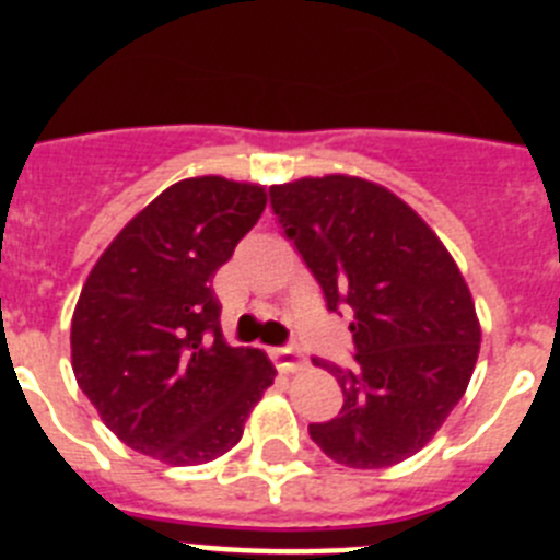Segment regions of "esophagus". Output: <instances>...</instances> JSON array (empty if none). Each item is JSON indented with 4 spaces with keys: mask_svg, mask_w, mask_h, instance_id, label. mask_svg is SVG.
<instances>
[{
    "mask_svg": "<svg viewBox=\"0 0 560 560\" xmlns=\"http://www.w3.org/2000/svg\"><path fill=\"white\" fill-rule=\"evenodd\" d=\"M271 355L277 361V370H283V373H294V370L303 368V355L296 353L294 348H275Z\"/></svg>",
    "mask_w": 560,
    "mask_h": 560,
    "instance_id": "obj_1",
    "label": "esophagus"
}]
</instances>
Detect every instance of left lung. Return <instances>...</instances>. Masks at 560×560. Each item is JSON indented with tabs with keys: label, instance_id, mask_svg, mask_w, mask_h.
<instances>
[{
	"label": "left lung",
	"instance_id": "left-lung-1",
	"mask_svg": "<svg viewBox=\"0 0 560 560\" xmlns=\"http://www.w3.org/2000/svg\"><path fill=\"white\" fill-rule=\"evenodd\" d=\"M271 210L323 289L353 314L355 364L336 375L345 404L308 434L350 468H387L434 438L479 355V319L454 257L387 187L330 173L269 187Z\"/></svg>",
	"mask_w": 560,
	"mask_h": 560
}]
</instances>
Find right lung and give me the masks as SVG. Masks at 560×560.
<instances>
[{"label":"right lung","instance_id":"obj_1","mask_svg":"<svg viewBox=\"0 0 560 560\" xmlns=\"http://www.w3.org/2000/svg\"><path fill=\"white\" fill-rule=\"evenodd\" d=\"M266 210V190L196 176L162 190L89 271L72 314V370L133 452L171 465L221 457L275 368L230 348L212 277Z\"/></svg>","mask_w":560,"mask_h":560}]
</instances>
